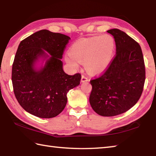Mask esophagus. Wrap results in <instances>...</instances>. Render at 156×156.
Returning a JSON list of instances; mask_svg holds the SVG:
<instances>
[{"instance_id":"1","label":"esophagus","mask_w":156,"mask_h":156,"mask_svg":"<svg viewBox=\"0 0 156 156\" xmlns=\"http://www.w3.org/2000/svg\"><path fill=\"white\" fill-rule=\"evenodd\" d=\"M89 80V79H88V78L87 77V76L86 75H82V78H81V81L82 82H87V81H88Z\"/></svg>"}]
</instances>
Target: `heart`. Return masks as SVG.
Listing matches in <instances>:
<instances>
[{
	"label": "heart",
	"instance_id": "obj_1",
	"mask_svg": "<svg viewBox=\"0 0 156 156\" xmlns=\"http://www.w3.org/2000/svg\"><path fill=\"white\" fill-rule=\"evenodd\" d=\"M115 42L109 34L80 38L70 48V55L66 57V62L74 67L79 62H85L88 72L100 73L106 69L114 55Z\"/></svg>",
	"mask_w": 156,
	"mask_h": 156
}]
</instances>
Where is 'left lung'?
<instances>
[{"instance_id":"1","label":"left lung","mask_w":156,"mask_h":156,"mask_svg":"<svg viewBox=\"0 0 156 156\" xmlns=\"http://www.w3.org/2000/svg\"><path fill=\"white\" fill-rule=\"evenodd\" d=\"M114 36L116 53L99 77L91 79L89 101L102 116L122 114L141 97L145 80V67L138 42L118 29L107 31Z\"/></svg>"}]
</instances>
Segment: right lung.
Wrapping results in <instances>:
<instances>
[{
	"label": "right lung",
	"mask_w": 156,
	"mask_h": 156,
	"mask_svg": "<svg viewBox=\"0 0 156 156\" xmlns=\"http://www.w3.org/2000/svg\"><path fill=\"white\" fill-rule=\"evenodd\" d=\"M70 38L42 30L20 42L12 66L11 80L18 103L30 114L42 118L57 116L66 105L67 94L80 84L81 74L70 76L63 69V55ZM51 57L38 71L33 63L38 56Z\"/></svg>",
	"instance_id": "obj_1"
}]
</instances>
